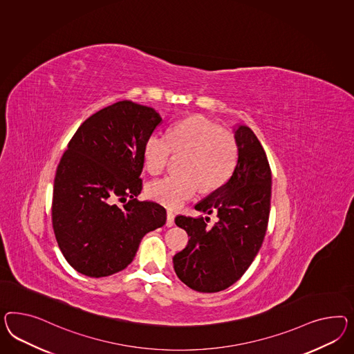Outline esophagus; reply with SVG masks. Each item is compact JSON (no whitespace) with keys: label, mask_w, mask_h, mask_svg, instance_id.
I'll list each match as a JSON object with an SVG mask.
<instances>
[{"label":"esophagus","mask_w":354,"mask_h":354,"mask_svg":"<svg viewBox=\"0 0 354 354\" xmlns=\"http://www.w3.org/2000/svg\"><path fill=\"white\" fill-rule=\"evenodd\" d=\"M174 219H175V215L171 211H167V219H166V227H172L174 225Z\"/></svg>","instance_id":"34e87169"}]
</instances>
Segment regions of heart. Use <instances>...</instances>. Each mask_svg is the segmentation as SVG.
Listing matches in <instances>:
<instances>
[{
    "label": "heart",
    "mask_w": 354,
    "mask_h": 354,
    "mask_svg": "<svg viewBox=\"0 0 354 354\" xmlns=\"http://www.w3.org/2000/svg\"><path fill=\"white\" fill-rule=\"evenodd\" d=\"M184 154L182 174H170L148 184V196L169 209H179L200 189L214 191L228 182L239 160L234 136L202 115L179 121L166 135L154 133L144 143V165L157 175L169 162L171 153Z\"/></svg>",
    "instance_id": "obj_1"
}]
</instances>
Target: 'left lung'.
Here are the masks:
<instances>
[{"label":"left lung","mask_w":354,"mask_h":354,"mask_svg":"<svg viewBox=\"0 0 354 354\" xmlns=\"http://www.w3.org/2000/svg\"><path fill=\"white\" fill-rule=\"evenodd\" d=\"M233 131L239 147L234 171L194 206L216 214L218 221L207 227L202 216L175 218L189 241L172 258L174 269L182 282L200 292H218L237 282L258 255L267 232L272 193L267 154L246 124H237Z\"/></svg>","instance_id":"8db88e82"}]
</instances>
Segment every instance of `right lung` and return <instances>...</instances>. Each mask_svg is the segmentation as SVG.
<instances>
[{"mask_svg":"<svg viewBox=\"0 0 354 354\" xmlns=\"http://www.w3.org/2000/svg\"><path fill=\"white\" fill-rule=\"evenodd\" d=\"M161 121L151 106L122 100L88 117L68 144L51 212L59 249L78 273L99 278L122 270L144 236L166 223L161 205L136 200L144 143Z\"/></svg>","mask_w":354,"mask_h":354,"instance_id":"obj_1","label":"right lung"}]
</instances>
